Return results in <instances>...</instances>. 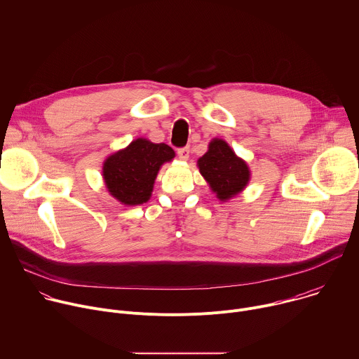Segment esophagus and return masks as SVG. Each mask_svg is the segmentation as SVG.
Instances as JSON below:
<instances>
[{
	"mask_svg": "<svg viewBox=\"0 0 359 359\" xmlns=\"http://www.w3.org/2000/svg\"><path fill=\"white\" fill-rule=\"evenodd\" d=\"M177 155H179V159H180V161H187V159H189V155H190V147H189V146L180 147V149L177 150Z\"/></svg>",
	"mask_w": 359,
	"mask_h": 359,
	"instance_id": "1",
	"label": "esophagus"
}]
</instances>
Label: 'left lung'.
Listing matches in <instances>:
<instances>
[{
    "label": "left lung",
    "instance_id": "1",
    "mask_svg": "<svg viewBox=\"0 0 359 359\" xmlns=\"http://www.w3.org/2000/svg\"><path fill=\"white\" fill-rule=\"evenodd\" d=\"M201 176L206 179L217 198L226 201L243 191L250 180V169L227 142L213 139L209 150L197 161Z\"/></svg>",
    "mask_w": 359,
    "mask_h": 359
}]
</instances>
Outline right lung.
I'll use <instances>...</instances> for the list:
<instances>
[{
	"label": "right lung",
	"mask_w": 359,
	"mask_h": 359,
	"mask_svg": "<svg viewBox=\"0 0 359 359\" xmlns=\"http://www.w3.org/2000/svg\"><path fill=\"white\" fill-rule=\"evenodd\" d=\"M173 158L175 150L166 143L139 137L105 161L102 176L118 201L137 206L150 198L161 166Z\"/></svg>",
	"instance_id": "right-lung-1"
}]
</instances>
